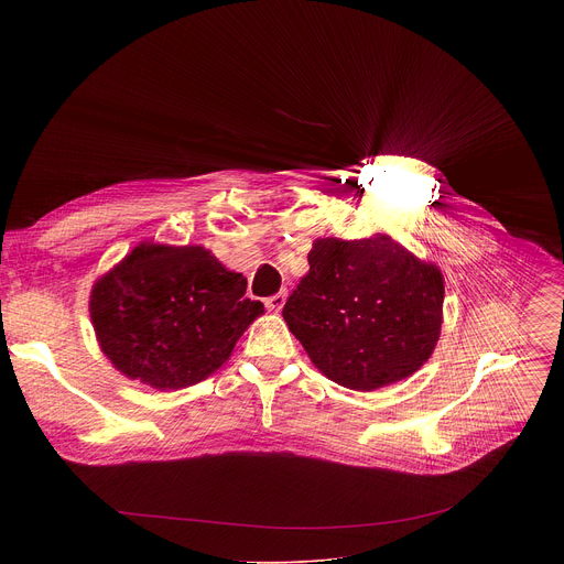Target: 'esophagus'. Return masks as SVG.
Segmentation results:
<instances>
[{
	"label": "esophagus",
	"instance_id": "obj_1",
	"mask_svg": "<svg viewBox=\"0 0 564 564\" xmlns=\"http://www.w3.org/2000/svg\"><path fill=\"white\" fill-rule=\"evenodd\" d=\"M285 299H288V292L281 290V292H276V294H272V296L265 299V307H268L270 312H279V310L285 305Z\"/></svg>",
	"mask_w": 564,
	"mask_h": 564
}]
</instances>
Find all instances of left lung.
<instances>
[{"label":"left lung","mask_w":564,"mask_h":564,"mask_svg":"<svg viewBox=\"0 0 564 564\" xmlns=\"http://www.w3.org/2000/svg\"><path fill=\"white\" fill-rule=\"evenodd\" d=\"M283 318L310 361L350 390L417 372L444 321V274L388 234L316 238Z\"/></svg>","instance_id":"1"}]
</instances>
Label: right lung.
Segmentation results:
<instances>
[{
    "mask_svg": "<svg viewBox=\"0 0 564 564\" xmlns=\"http://www.w3.org/2000/svg\"><path fill=\"white\" fill-rule=\"evenodd\" d=\"M248 279L203 246L142 240L96 279L91 324L105 357L155 390L194 386L216 372L261 316Z\"/></svg>",
    "mask_w": 564,
    "mask_h": 564,
    "instance_id": "1",
    "label": "right lung"
}]
</instances>
